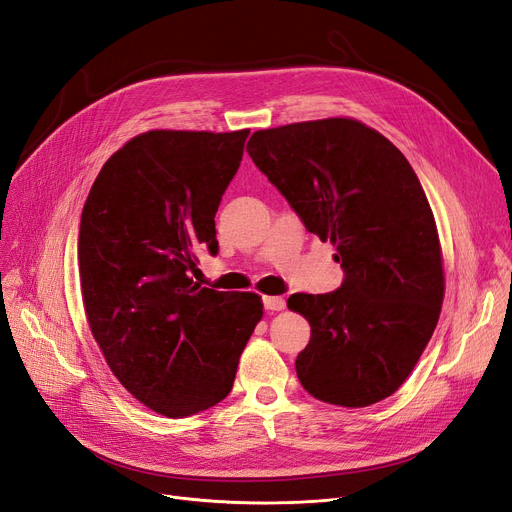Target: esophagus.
Returning <instances> with one entry per match:
<instances>
[{"label":"esophagus","mask_w":512,"mask_h":512,"mask_svg":"<svg viewBox=\"0 0 512 512\" xmlns=\"http://www.w3.org/2000/svg\"><path fill=\"white\" fill-rule=\"evenodd\" d=\"M263 307L268 311H280V309H284V299L282 297H263Z\"/></svg>","instance_id":"1"}]
</instances>
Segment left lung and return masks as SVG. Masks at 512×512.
<instances>
[{"label": "left lung", "mask_w": 512, "mask_h": 512, "mask_svg": "<svg viewBox=\"0 0 512 512\" xmlns=\"http://www.w3.org/2000/svg\"><path fill=\"white\" fill-rule=\"evenodd\" d=\"M247 152L307 232L337 247L343 282L288 297L311 326L297 355L303 389L364 408L393 395L425 351L443 303L435 217L406 157L353 119L255 131Z\"/></svg>", "instance_id": "obj_1"}]
</instances>
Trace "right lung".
<instances>
[{"label": "right lung", "mask_w": 512, "mask_h": 512, "mask_svg": "<svg viewBox=\"0 0 512 512\" xmlns=\"http://www.w3.org/2000/svg\"><path fill=\"white\" fill-rule=\"evenodd\" d=\"M249 129H154L110 157L83 205L79 280L108 368L150 410L203 412L234 385L263 316L255 293L194 282L198 253L217 255L215 213Z\"/></svg>", "instance_id": "right-lung-1"}]
</instances>
